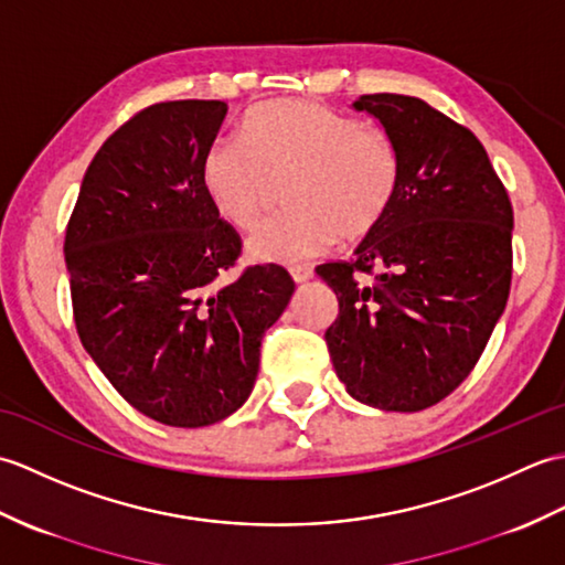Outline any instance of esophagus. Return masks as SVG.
<instances>
[{
    "instance_id": "34e87169",
    "label": "esophagus",
    "mask_w": 565,
    "mask_h": 565,
    "mask_svg": "<svg viewBox=\"0 0 565 565\" xmlns=\"http://www.w3.org/2000/svg\"><path fill=\"white\" fill-rule=\"evenodd\" d=\"M289 271H291V279H294L296 284H306V281L313 279V269H310V267H301V264H296V267H291Z\"/></svg>"
}]
</instances>
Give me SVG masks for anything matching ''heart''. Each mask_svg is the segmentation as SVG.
<instances>
[{
  "mask_svg": "<svg viewBox=\"0 0 565 565\" xmlns=\"http://www.w3.org/2000/svg\"><path fill=\"white\" fill-rule=\"evenodd\" d=\"M203 191L221 218L255 231L276 194L286 211L249 239L262 262L322 255L342 239L356 245L374 235L401 186V158L381 130L316 102L276 99L255 106L239 138H221L203 154Z\"/></svg>",
  "mask_w": 565,
  "mask_h": 565,
  "instance_id": "heart-1",
  "label": "heart"
}]
</instances>
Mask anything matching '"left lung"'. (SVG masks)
I'll return each mask as SVG.
<instances>
[{
	"label": "left lung",
	"instance_id": "1",
	"mask_svg": "<svg viewBox=\"0 0 565 565\" xmlns=\"http://www.w3.org/2000/svg\"><path fill=\"white\" fill-rule=\"evenodd\" d=\"M401 158L398 196L350 262L318 276L338 296L326 332L347 393L379 411L417 413L471 374L512 281V203L471 130L405 94L354 104Z\"/></svg>",
	"mask_w": 565,
	"mask_h": 565
}]
</instances>
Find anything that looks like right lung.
<instances>
[{
	"mask_svg": "<svg viewBox=\"0 0 565 565\" xmlns=\"http://www.w3.org/2000/svg\"><path fill=\"white\" fill-rule=\"evenodd\" d=\"M225 102H162L94 154L65 233L82 347L138 413L206 427L243 405L262 338L296 284L279 264L235 281L239 235L203 191L201 162Z\"/></svg>",
	"mask_w": 565,
	"mask_h": 565,
	"instance_id": "right-lung-1",
	"label": "right lung"
}]
</instances>
